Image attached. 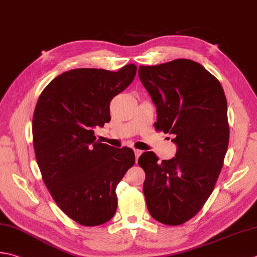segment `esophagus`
Instances as JSON below:
<instances>
[{
	"label": "esophagus",
	"instance_id": "1",
	"mask_svg": "<svg viewBox=\"0 0 257 257\" xmlns=\"http://www.w3.org/2000/svg\"><path fill=\"white\" fill-rule=\"evenodd\" d=\"M143 154V152L142 150H139V149H135V156H136V159H138L139 157H140V155Z\"/></svg>",
	"mask_w": 257,
	"mask_h": 257
}]
</instances>
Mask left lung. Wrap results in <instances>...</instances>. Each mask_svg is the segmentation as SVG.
<instances>
[{"label":"left lung","mask_w":257,"mask_h":257,"mask_svg":"<svg viewBox=\"0 0 257 257\" xmlns=\"http://www.w3.org/2000/svg\"><path fill=\"white\" fill-rule=\"evenodd\" d=\"M138 74L157 108L156 129L175 135L177 145L169 160L158 162L153 152L139 157L146 203L156 220L182 225L202 209L222 170L229 142L227 101L218 80L193 60L140 65Z\"/></svg>","instance_id":"8db88e82"}]
</instances>
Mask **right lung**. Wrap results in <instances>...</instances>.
<instances>
[{"instance_id":"obj_1","label":"right lung","mask_w":257,"mask_h":257,"mask_svg":"<svg viewBox=\"0 0 257 257\" xmlns=\"http://www.w3.org/2000/svg\"><path fill=\"white\" fill-rule=\"evenodd\" d=\"M136 72L134 63L117 72L70 70L44 88L35 105L33 147L42 179L60 209L80 225H101L113 217L115 188L135 164L132 148L98 142L94 129L110 121V101Z\"/></svg>"}]
</instances>
